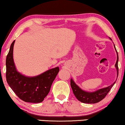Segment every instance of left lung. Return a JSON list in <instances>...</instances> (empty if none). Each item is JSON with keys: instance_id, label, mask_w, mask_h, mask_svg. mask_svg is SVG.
I'll return each mask as SVG.
<instances>
[{"instance_id": "left-lung-1", "label": "left lung", "mask_w": 125, "mask_h": 125, "mask_svg": "<svg viewBox=\"0 0 125 125\" xmlns=\"http://www.w3.org/2000/svg\"><path fill=\"white\" fill-rule=\"evenodd\" d=\"M118 54L117 52V61L116 62L115 67L117 70V74H118V76L119 71L118 65ZM70 83H71V86L72 88V89H73V93H74L75 97L77 98L78 100L80 101V102L85 104H95L97 103V102H99V101H102L106 96L108 92L111 90V88L115 84V82L114 83H112L111 85L108 86V87L100 89L99 90L94 92H88L82 90L81 89L79 88L78 86H77L75 84V83H74V81L72 80V79L70 81Z\"/></svg>"}]
</instances>
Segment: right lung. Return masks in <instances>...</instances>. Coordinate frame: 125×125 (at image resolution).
Returning a JSON list of instances; mask_svg holds the SVG:
<instances>
[{"label": "right lung", "mask_w": 125, "mask_h": 125, "mask_svg": "<svg viewBox=\"0 0 125 125\" xmlns=\"http://www.w3.org/2000/svg\"><path fill=\"white\" fill-rule=\"evenodd\" d=\"M14 42L10 45L6 60L7 83L22 101L31 103L42 102L49 93L52 82L60 71L59 68L51 69L34 77H27L20 74L16 70L13 61Z\"/></svg>", "instance_id": "right-lung-1"}]
</instances>
